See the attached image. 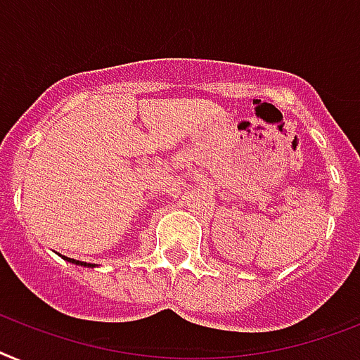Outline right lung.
<instances>
[{
  "label": "right lung",
  "instance_id": "1",
  "mask_svg": "<svg viewBox=\"0 0 360 360\" xmlns=\"http://www.w3.org/2000/svg\"><path fill=\"white\" fill-rule=\"evenodd\" d=\"M66 261L74 262V264H79V266H94V264H89V262H81V261H75V259H68V257H64Z\"/></svg>",
  "mask_w": 360,
  "mask_h": 360
}]
</instances>
